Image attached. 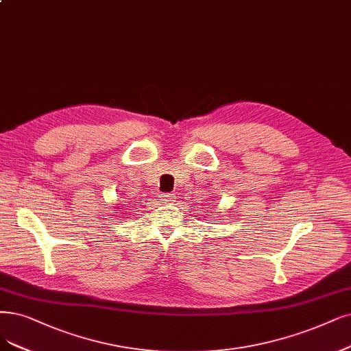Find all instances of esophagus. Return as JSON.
Instances as JSON below:
<instances>
[{"label": "esophagus", "instance_id": "obj_1", "mask_svg": "<svg viewBox=\"0 0 351 351\" xmlns=\"http://www.w3.org/2000/svg\"><path fill=\"white\" fill-rule=\"evenodd\" d=\"M175 199H176L175 193H162L160 195V201H163V202H172Z\"/></svg>", "mask_w": 351, "mask_h": 351}]
</instances>
